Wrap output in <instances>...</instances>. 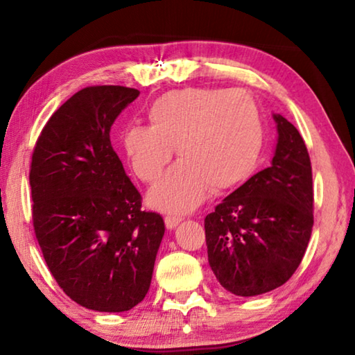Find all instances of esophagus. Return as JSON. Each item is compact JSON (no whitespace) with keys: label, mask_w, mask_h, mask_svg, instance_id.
Segmentation results:
<instances>
[{"label":"esophagus","mask_w":355,"mask_h":355,"mask_svg":"<svg viewBox=\"0 0 355 355\" xmlns=\"http://www.w3.org/2000/svg\"><path fill=\"white\" fill-rule=\"evenodd\" d=\"M180 220H182L180 218H173V216H166L164 222H166L167 230H173V228H175L180 224Z\"/></svg>","instance_id":"obj_1"}]
</instances>
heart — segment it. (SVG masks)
<instances>
[{"label":"heart","mask_w":355,"mask_h":355,"mask_svg":"<svg viewBox=\"0 0 355 355\" xmlns=\"http://www.w3.org/2000/svg\"><path fill=\"white\" fill-rule=\"evenodd\" d=\"M148 125H130L122 147L131 171L144 183L163 175L177 147L180 161L148 192V205L188 214L209 191L236 188L255 169L263 148L260 111L241 89L186 87L156 98Z\"/></svg>","instance_id":"b5f03b06"}]
</instances>
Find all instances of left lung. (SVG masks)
I'll return each mask as SVG.
<instances>
[{
  "mask_svg": "<svg viewBox=\"0 0 355 355\" xmlns=\"http://www.w3.org/2000/svg\"><path fill=\"white\" fill-rule=\"evenodd\" d=\"M277 127L271 166L255 173L205 218L208 263L219 284L252 297L285 284L302 261L313 228L310 156L293 123Z\"/></svg>",
  "mask_w": 355,
  "mask_h": 355,
  "instance_id": "8db88e82",
  "label": "left lung"
}]
</instances>
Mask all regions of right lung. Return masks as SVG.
<instances>
[{
	"label": "right lung",
	"mask_w": 355,
	"mask_h": 355,
	"mask_svg": "<svg viewBox=\"0 0 355 355\" xmlns=\"http://www.w3.org/2000/svg\"><path fill=\"white\" fill-rule=\"evenodd\" d=\"M137 97L123 86L83 89L50 117L33 153V222L46 266L95 311H128L146 297L166 230L158 213L141 209L110 139Z\"/></svg>",
	"instance_id": "1"
}]
</instances>
